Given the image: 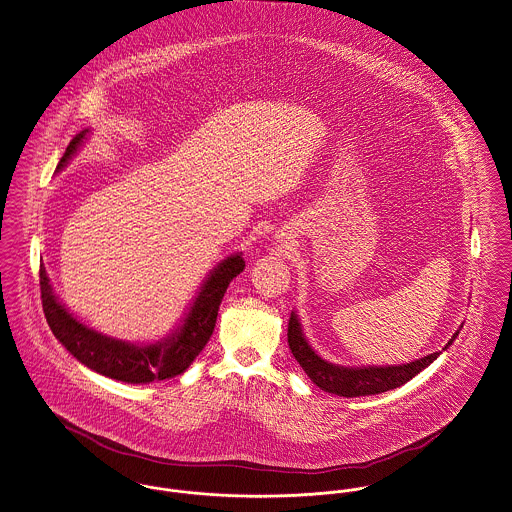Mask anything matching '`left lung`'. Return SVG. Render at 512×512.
Here are the masks:
<instances>
[{
    "mask_svg": "<svg viewBox=\"0 0 512 512\" xmlns=\"http://www.w3.org/2000/svg\"><path fill=\"white\" fill-rule=\"evenodd\" d=\"M458 337V331L452 335L448 345ZM446 345V347H448ZM288 347L294 358L300 362L310 380L323 392L341 395V397H360L388 392L403 386L411 378H415L421 370H425L440 353L427 354L419 360L399 366H362L347 368L339 364H331L315 353L302 333V325L298 315L290 314L288 321ZM444 347V349H446Z\"/></svg>",
    "mask_w": 512,
    "mask_h": 512,
    "instance_id": "obj_1",
    "label": "left lung"
}]
</instances>
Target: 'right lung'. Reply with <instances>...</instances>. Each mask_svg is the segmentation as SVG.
<instances>
[{
	"label": "right lung",
	"instance_id": "add662e5",
	"mask_svg": "<svg viewBox=\"0 0 512 512\" xmlns=\"http://www.w3.org/2000/svg\"><path fill=\"white\" fill-rule=\"evenodd\" d=\"M89 130H81L66 148V154L60 159L58 169H62L70 158L78 152L81 142L85 140ZM245 269V261L241 255H230L224 259L198 292L183 325L152 345H134L124 343L103 333L89 329L79 323L54 296L50 280L44 267L40 265V298L44 317L54 333V337L76 356L87 368L128 384H150L154 380H165L183 374L198 353L208 343L222 298L230 282Z\"/></svg>",
	"mask_w": 512,
	"mask_h": 512
}]
</instances>
